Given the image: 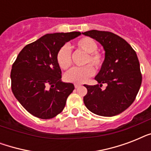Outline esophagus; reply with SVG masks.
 <instances>
[{
    "instance_id": "34e87169",
    "label": "esophagus",
    "mask_w": 151,
    "mask_h": 151,
    "mask_svg": "<svg viewBox=\"0 0 151 151\" xmlns=\"http://www.w3.org/2000/svg\"><path fill=\"white\" fill-rule=\"evenodd\" d=\"M81 84H75V85H74V87H75V88H78L81 87Z\"/></svg>"
}]
</instances>
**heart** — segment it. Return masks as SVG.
<instances>
[{"instance_id": "b5f03b06", "label": "heart", "mask_w": 151, "mask_h": 151, "mask_svg": "<svg viewBox=\"0 0 151 151\" xmlns=\"http://www.w3.org/2000/svg\"><path fill=\"white\" fill-rule=\"evenodd\" d=\"M75 47L78 50L87 53L83 63L86 66L73 68L66 73L65 79L69 82L81 84L94 75L95 69L93 65L96 70H100L103 67L105 56L102 52L97 50L98 45L96 42L88 37L78 39L75 42ZM56 60L60 68L64 70H68L72 66V54L68 45H65L59 48L57 52Z\"/></svg>"}]
</instances>
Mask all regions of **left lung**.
<instances>
[{
  "instance_id": "8db88e82",
  "label": "left lung",
  "mask_w": 151,
  "mask_h": 151,
  "mask_svg": "<svg viewBox=\"0 0 151 151\" xmlns=\"http://www.w3.org/2000/svg\"><path fill=\"white\" fill-rule=\"evenodd\" d=\"M103 46L105 61L95 79L99 85L85 86V106L95 114L112 117L129 108L136 99L142 83L138 57L132 46L117 34L89 30L83 33ZM103 83L107 87L103 90Z\"/></svg>"
}]
</instances>
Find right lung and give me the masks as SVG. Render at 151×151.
<instances>
[{
    "mask_svg": "<svg viewBox=\"0 0 151 151\" xmlns=\"http://www.w3.org/2000/svg\"><path fill=\"white\" fill-rule=\"evenodd\" d=\"M80 32L44 35L19 53L11 70V88L20 104L34 117L51 119L60 114L74 89L72 83L61 81L56 60L59 49Z\"/></svg>",
    "mask_w": 151,
    "mask_h": 151,
    "instance_id": "1",
    "label": "right lung"
}]
</instances>
